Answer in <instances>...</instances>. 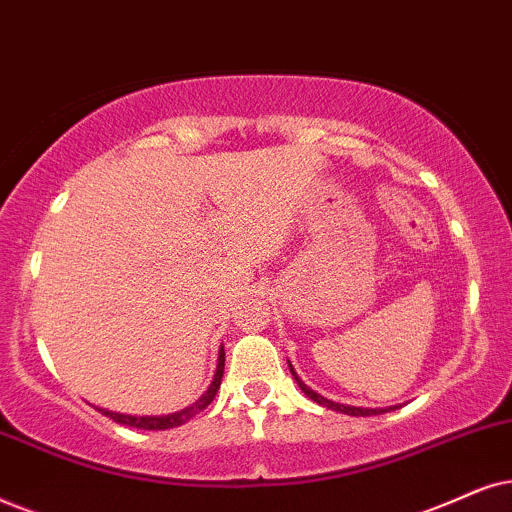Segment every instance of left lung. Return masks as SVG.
Instances as JSON below:
<instances>
[{"mask_svg": "<svg viewBox=\"0 0 512 512\" xmlns=\"http://www.w3.org/2000/svg\"><path fill=\"white\" fill-rule=\"evenodd\" d=\"M288 366H290V373H293V378L297 380V385H300V390L307 394L309 399L312 401H316V404H321V406H326V409H333V411H340V413H347V416H380V413H387V411H394L397 409V406H387V409H361V406H349V404H338V401H333V399H326V397H321L319 392H314L312 387H307L300 380V375L295 373V368H293V364H290L288 361Z\"/></svg>", "mask_w": 512, "mask_h": 512, "instance_id": "8db88e82", "label": "left lung"}]
</instances>
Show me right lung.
I'll list each match as a JSON object with an SVG mask.
<instances>
[{
	"instance_id": "add662e5",
	"label": "right lung",
	"mask_w": 512,
	"mask_h": 512,
	"mask_svg": "<svg viewBox=\"0 0 512 512\" xmlns=\"http://www.w3.org/2000/svg\"><path fill=\"white\" fill-rule=\"evenodd\" d=\"M222 375H224V347H219L215 378H212V383H210L208 390L203 392V397H198L191 406H186V409H181L177 413H167V416H127V413H115V411H108V409H99V411L103 413V416H108L111 420H115V423L127 425V428H137V430H170V428H179V425L189 423L193 416H198V413L203 411V409H208V406L212 404V399H215L219 385H222Z\"/></svg>"
}]
</instances>
